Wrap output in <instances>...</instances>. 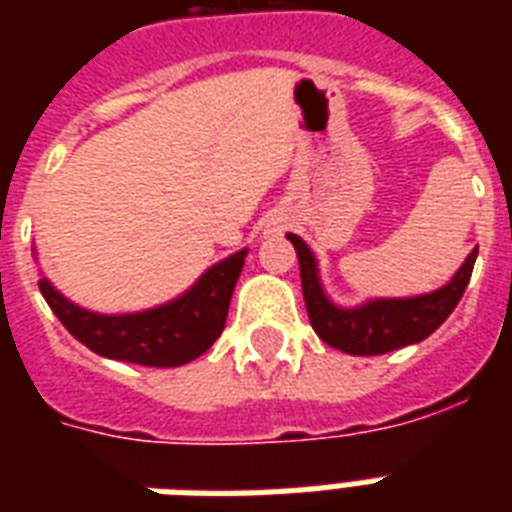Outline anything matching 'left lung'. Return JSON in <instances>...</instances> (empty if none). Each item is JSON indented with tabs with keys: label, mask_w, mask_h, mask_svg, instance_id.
<instances>
[{
	"label": "left lung",
	"mask_w": 512,
	"mask_h": 512,
	"mask_svg": "<svg viewBox=\"0 0 512 512\" xmlns=\"http://www.w3.org/2000/svg\"><path fill=\"white\" fill-rule=\"evenodd\" d=\"M287 239L295 244L297 260H300V279H303V297L311 327L327 345L350 356H382V353L433 335L465 295L478 257L476 247L462 263L460 271L454 273V279L430 295L409 297V300H374L364 308L342 311L329 303L327 295L321 292L316 260L311 249L305 247V241L295 233H289Z\"/></svg>",
	"instance_id": "left-lung-1"
}]
</instances>
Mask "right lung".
<instances>
[{"instance_id":"add662e5","label":"right lung","mask_w":512,"mask_h":512,"mask_svg":"<svg viewBox=\"0 0 512 512\" xmlns=\"http://www.w3.org/2000/svg\"><path fill=\"white\" fill-rule=\"evenodd\" d=\"M244 255L247 252L241 249L209 268L199 284L175 303L132 316L84 311L58 295L47 279L39 281V292L60 324L92 353L140 366H183L212 348V342L223 335Z\"/></svg>"}]
</instances>
